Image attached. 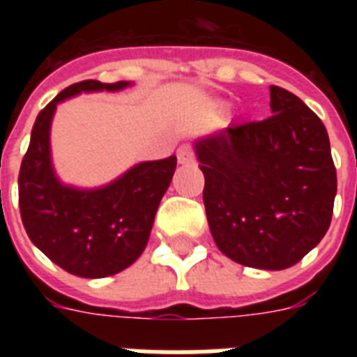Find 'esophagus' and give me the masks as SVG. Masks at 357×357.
I'll use <instances>...</instances> for the list:
<instances>
[{"label": "esophagus", "mask_w": 357, "mask_h": 357, "mask_svg": "<svg viewBox=\"0 0 357 357\" xmlns=\"http://www.w3.org/2000/svg\"><path fill=\"white\" fill-rule=\"evenodd\" d=\"M178 162L179 165H190V162H195V151H192V148L189 144L179 146Z\"/></svg>", "instance_id": "obj_1"}]
</instances>
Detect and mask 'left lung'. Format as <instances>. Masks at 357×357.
I'll return each mask as SVG.
<instances>
[{"label":"left lung","instance_id":"left-lung-1","mask_svg":"<svg viewBox=\"0 0 357 357\" xmlns=\"http://www.w3.org/2000/svg\"><path fill=\"white\" fill-rule=\"evenodd\" d=\"M272 116L195 142L218 250L265 271L296 265L332 222L337 174L328 131L293 92L271 86Z\"/></svg>","mask_w":357,"mask_h":357}]
</instances>
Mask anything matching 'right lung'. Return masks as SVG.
<instances>
[{"label":"right lung","mask_w":357,"mask_h":357,"mask_svg":"<svg viewBox=\"0 0 357 357\" xmlns=\"http://www.w3.org/2000/svg\"><path fill=\"white\" fill-rule=\"evenodd\" d=\"M126 86L131 83L89 79L59 92L36 116L20 168V215L31 243L74 276H113L139 259L178 162L176 155L139 162L98 189H77L57 178L50 129L59 103L81 92Z\"/></svg>","instance_id":"obj_1"}]
</instances>
